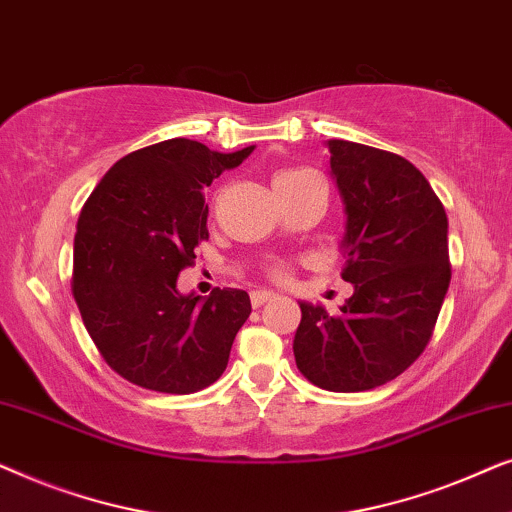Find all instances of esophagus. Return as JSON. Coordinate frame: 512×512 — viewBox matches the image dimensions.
<instances>
[{"label": "esophagus", "mask_w": 512, "mask_h": 512, "mask_svg": "<svg viewBox=\"0 0 512 512\" xmlns=\"http://www.w3.org/2000/svg\"><path fill=\"white\" fill-rule=\"evenodd\" d=\"M272 298H275V293H272V291H251V305H254V307H261L265 303H270Z\"/></svg>", "instance_id": "1"}]
</instances>
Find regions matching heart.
<instances>
[{"label": "heart", "mask_w": 512, "mask_h": 512, "mask_svg": "<svg viewBox=\"0 0 512 512\" xmlns=\"http://www.w3.org/2000/svg\"><path fill=\"white\" fill-rule=\"evenodd\" d=\"M305 174H312V172H310V170H286V172H279L277 177H275V181L305 177ZM272 275H275L277 279H284L286 275H289V265H286V263H277V265H272Z\"/></svg>", "instance_id": "b5f03b06"}]
</instances>
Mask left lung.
Masks as SVG:
<instances>
[{
    "label": "left lung",
    "mask_w": 512,
    "mask_h": 512,
    "mask_svg": "<svg viewBox=\"0 0 512 512\" xmlns=\"http://www.w3.org/2000/svg\"><path fill=\"white\" fill-rule=\"evenodd\" d=\"M345 205L342 279L354 293L331 317L300 300L293 354L326 391H368L424 352L450 286L447 214L422 172L396 153L328 139Z\"/></svg>",
    "instance_id": "8db88e82"
}]
</instances>
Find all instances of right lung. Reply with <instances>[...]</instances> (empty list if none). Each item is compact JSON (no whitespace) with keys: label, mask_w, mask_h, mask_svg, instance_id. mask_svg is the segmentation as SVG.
Wrapping results in <instances>:
<instances>
[{"label":"right lung","mask_w":512,"mask_h":512,"mask_svg":"<svg viewBox=\"0 0 512 512\" xmlns=\"http://www.w3.org/2000/svg\"><path fill=\"white\" fill-rule=\"evenodd\" d=\"M254 149L221 153L165 139L114 163L81 209L74 300L104 361L137 387L193 394L228 366L251 314L249 293L184 296L177 277L209 237L205 186Z\"/></svg>","instance_id":"obj_1"}]
</instances>
